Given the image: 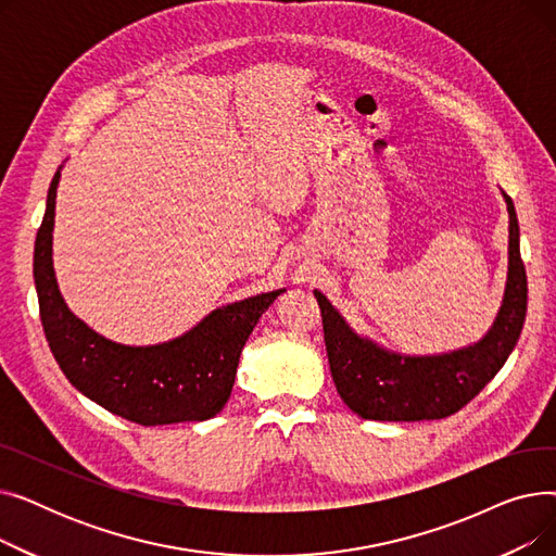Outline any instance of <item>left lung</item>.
Returning <instances> with one entry per match:
<instances>
[{"instance_id": "1", "label": "left lung", "mask_w": 556, "mask_h": 556, "mask_svg": "<svg viewBox=\"0 0 556 556\" xmlns=\"http://www.w3.org/2000/svg\"><path fill=\"white\" fill-rule=\"evenodd\" d=\"M509 263L503 304L491 329L473 344L448 354L405 356L356 333L325 293L313 290L323 311L327 356L336 390L363 419L424 421L455 415L501 371L520 338L528 313V277L520 258V229L511 198Z\"/></svg>"}]
</instances>
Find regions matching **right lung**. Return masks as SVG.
Returning <instances> with one entry per match:
<instances>
[{
  "mask_svg": "<svg viewBox=\"0 0 556 556\" xmlns=\"http://www.w3.org/2000/svg\"><path fill=\"white\" fill-rule=\"evenodd\" d=\"M61 168L47 193L34 252L40 319L55 363L80 394L128 421L164 426L216 417L231 394L252 329L286 288L220 306L168 342L132 346L103 338L70 311L53 273L51 245Z\"/></svg>",
  "mask_w": 556,
  "mask_h": 556,
  "instance_id": "1",
  "label": "right lung"
}]
</instances>
